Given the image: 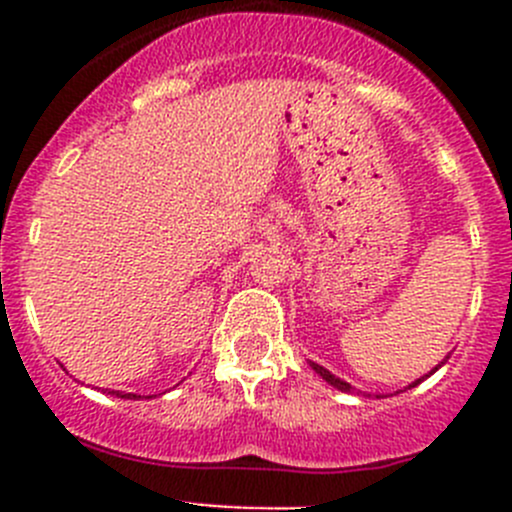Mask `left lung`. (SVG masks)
Masks as SVG:
<instances>
[{
  "label": "left lung",
  "instance_id": "left-lung-1",
  "mask_svg": "<svg viewBox=\"0 0 512 512\" xmlns=\"http://www.w3.org/2000/svg\"><path fill=\"white\" fill-rule=\"evenodd\" d=\"M446 359H448V356H446ZM446 359H443V361H441V364H438V366H436V369H433V371H438V369H441V366H443V364H446ZM309 366H312V369H314V371H317V374H319V376H322V379H324V381H327V384H332V386H334V389H339V391H354V386H352V384H347V381H342V379H339V376H334V374H332V371H327V369H324V366L314 364V361H309ZM433 371H431V374H433ZM431 374H426V376H431ZM426 376H421V379H418V381H414V384H409V389H411V386H418V384H421V381H423V379H426Z\"/></svg>",
  "mask_w": 512,
  "mask_h": 512
}]
</instances>
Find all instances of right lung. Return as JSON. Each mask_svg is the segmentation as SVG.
<instances>
[{
    "mask_svg": "<svg viewBox=\"0 0 512 512\" xmlns=\"http://www.w3.org/2000/svg\"><path fill=\"white\" fill-rule=\"evenodd\" d=\"M108 394H116L118 399H141L138 394H123V391H108Z\"/></svg>",
    "mask_w": 512,
    "mask_h": 512,
    "instance_id": "1",
    "label": "right lung"
}]
</instances>
